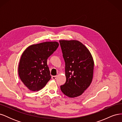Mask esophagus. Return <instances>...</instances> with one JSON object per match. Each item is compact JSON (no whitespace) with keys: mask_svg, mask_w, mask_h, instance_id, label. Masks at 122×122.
Wrapping results in <instances>:
<instances>
[{"mask_svg":"<svg viewBox=\"0 0 122 122\" xmlns=\"http://www.w3.org/2000/svg\"><path fill=\"white\" fill-rule=\"evenodd\" d=\"M52 79L53 80H55L56 79V76H52Z\"/></svg>","mask_w":122,"mask_h":122,"instance_id":"1","label":"esophagus"}]
</instances>
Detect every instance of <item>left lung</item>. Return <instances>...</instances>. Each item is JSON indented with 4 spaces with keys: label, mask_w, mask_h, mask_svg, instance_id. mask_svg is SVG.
Listing matches in <instances>:
<instances>
[{
    "label": "left lung",
    "mask_w": 122,
    "mask_h": 122,
    "mask_svg": "<svg viewBox=\"0 0 122 122\" xmlns=\"http://www.w3.org/2000/svg\"><path fill=\"white\" fill-rule=\"evenodd\" d=\"M65 62L66 81L61 92L70 98L78 97L90 86L93 79L94 62L87 48L76 40H60Z\"/></svg>",
    "instance_id": "8db88e82"
}]
</instances>
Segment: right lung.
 I'll return each mask as SVG.
<instances>
[{
	"mask_svg": "<svg viewBox=\"0 0 122 122\" xmlns=\"http://www.w3.org/2000/svg\"><path fill=\"white\" fill-rule=\"evenodd\" d=\"M59 46L56 42H46L28 47L22 54L18 67L20 78L29 90L38 91L51 79L47 60Z\"/></svg>",
	"mask_w": 122,
	"mask_h": 122,
	"instance_id": "obj_1",
	"label": "right lung"
}]
</instances>
